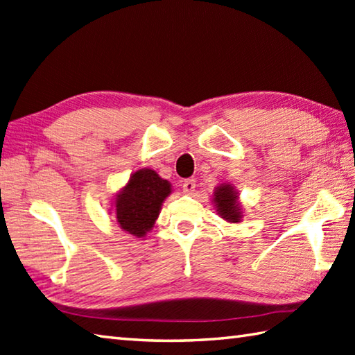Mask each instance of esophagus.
Segmentation results:
<instances>
[{
	"label": "esophagus",
	"instance_id": "esophagus-1",
	"mask_svg": "<svg viewBox=\"0 0 355 355\" xmlns=\"http://www.w3.org/2000/svg\"><path fill=\"white\" fill-rule=\"evenodd\" d=\"M195 187H197V183H195V178H187V180H184V183H183V192H184V193H187V195L193 193Z\"/></svg>",
	"mask_w": 355,
	"mask_h": 355
}]
</instances>
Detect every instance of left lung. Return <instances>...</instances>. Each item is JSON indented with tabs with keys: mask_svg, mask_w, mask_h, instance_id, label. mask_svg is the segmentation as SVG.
<instances>
[{
	"mask_svg": "<svg viewBox=\"0 0 355 355\" xmlns=\"http://www.w3.org/2000/svg\"><path fill=\"white\" fill-rule=\"evenodd\" d=\"M214 205L218 215L227 223H239L243 220V206L239 202V195L235 186L230 183H221L215 187Z\"/></svg>",
	"mask_w": 355,
	"mask_h": 355,
	"instance_id": "8db88e82",
	"label": "left lung"
}]
</instances>
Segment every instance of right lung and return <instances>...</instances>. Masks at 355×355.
Listing matches in <instances>:
<instances>
[{
  "instance_id": "right-lung-1",
  "label": "right lung",
  "mask_w": 355,
  "mask_h": 355,
  "mask_svg": "<svg viewBox=\"0 0 355 355\" xmlns=\"http://www.w3.org/2000/svg\"><path fill=\"white\" fill-rule=\"evenodd\" d=\"M172 192L168 180L154 169L143 168L131 173L128 183L114 195V218L120 229L132 236L145 238L153 230L164 200Z\"/></svg>"
}]
</instances>
